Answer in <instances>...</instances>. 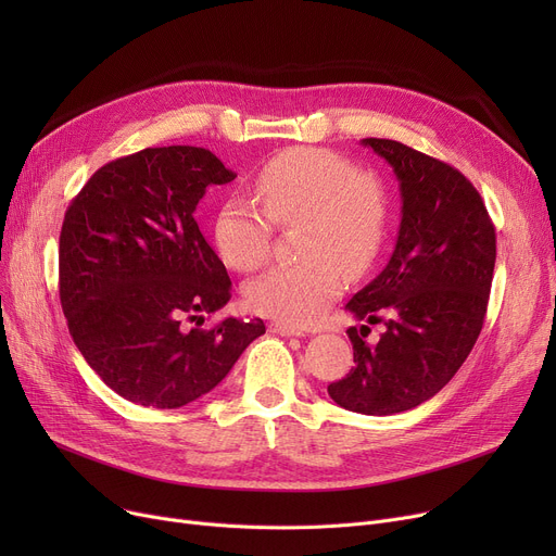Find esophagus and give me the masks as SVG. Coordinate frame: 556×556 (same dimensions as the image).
Segmentation results:
<instances>
[{
	"instance_id": "1",
	"label": "esophagus",
	"mask_w": 556,
	"mask_h": 556,
	"mask_svg": "<svg viewBox=\"0 0 556 556\" xmlns=\"http://www.w3.org/2000/svg\"><path fill=\"white\" fill-rule=\"evenodd\" d=\"M270 331H273V333H279V336H288V338H290V336H304L302 329L283 325V323H273V325H270Z\"/></svg>"
}]
</instances>
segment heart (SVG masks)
<instances>
[{"instance_id": "1", "label": "heart", "mask_w": 556, "mask_h": 556, "mask_svg": "<svg viewBox=\"0 0 556 556\" xmlns=\"http://www.w3.org/2000/svg\"><path fill=\"white\" fill-rule=\"evenodd\" d=\"M254 202L229 198L214 218L220 258L239 273L268 261L273 223L298 227L295 266L273 268L245 286L252 311L286 325H311L381 254L390 225V193L371 170L327 149H290L263 164Z\"/></svg>"}]
</instances>
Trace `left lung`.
<instances>
[{
	"label": "left lung",
	"instance_id": "8db88e82",
	"mask_svg": "<svg viewBox=\"0 0 556 556\" xmlns=\"http://www.w3.org/2000/svg\"><path fill=\"white\" fill-rule=\"evenodd\" d=\"M394 168L401 227L386 270L349 300L369 327H349L354 363L329 396L352 413L388 417L413 410L440 392L482 331L495 266V227L464 175L394 139H363Z\"/></svg>",
	"mask_w": 556,
	"mask_h": 556
}]
</instances>
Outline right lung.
<instances>
[{
  "label": "right lung",
  "instance_id": "1",
  "mask_svg": "<svg viewBox=\"0 0 556 556\" xmlns=\"http://www.w3.org/2000/svg\"><path fill=\"white\" fill-rule=\"evenodd\" d=\"M237 173L207 149L164 146L112 160L70 202L58 290L78 352L119 396L182 407L214 390L263 319L225 317L231 281L193 218ZM195 321V328H187Z\"/></svg>",
  "mask_w": 556,
  "mask_h": 556
}]
</instances>
